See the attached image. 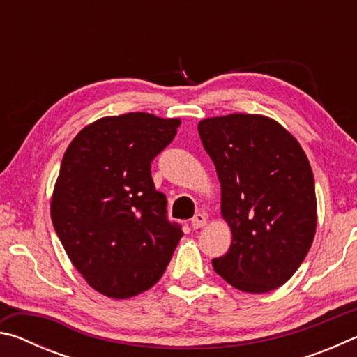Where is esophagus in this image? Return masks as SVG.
Here are the masks:
<instances>
[{"label": "esophagus", "mask_w": 357, "mask_h": 357, "mask_svg": "<svg viewBox=\"0 0 357 357\" xmlns=\"http://www.w3.org/2000/svg\"><path fill=\"white\" fill-rule=\"evenodd\" d=\"M206 225V215L204 214H195L192 217V228H202Z\"/></svg>", "instance_id": "obj_1"}]
</instances>
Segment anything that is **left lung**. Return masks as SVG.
Masks as SVG:
<instances>
[{"instance_id": "1", "label": "left lung", "mask_w": 357, "mask_h": 357, "mask_svg": "<svg viewBox=\"0 0 357 357\" xmlns=\"http://www.w3.org/2000/svg\"><path fill=\"white\" fill-rule=\"evenodd\" d=\"M198 134L215 165L220 215L231 231L214 271L244 293L273 291L291 279L315 238L310 162L299 142L264 114L202 119Z\"/></svg>"}]
</instances>
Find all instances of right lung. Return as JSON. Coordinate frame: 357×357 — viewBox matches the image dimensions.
<instances>
[{
  "mask_svg": "<svg viewBox=\"0 0 357 357\" xmlns=\"http://www.w3.org/2000/svg\"><path fill=\"white\" fill-rule=\"evenodd\" d=\"M179 126V118L143 112L104 116L66 149L52 222L74 268L107 298L129 299L154 287L183 238L151 178V162Z\"/></svg>",
  "mask_w": 357,
  "mask_h": 357,
  "instance_id": "1",
  "label": "right lung"
}]
</instances>
